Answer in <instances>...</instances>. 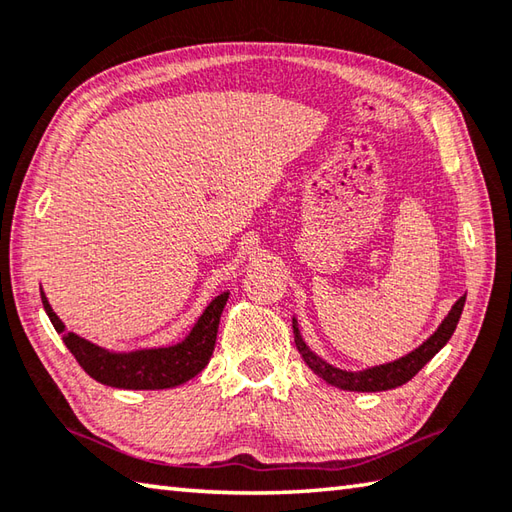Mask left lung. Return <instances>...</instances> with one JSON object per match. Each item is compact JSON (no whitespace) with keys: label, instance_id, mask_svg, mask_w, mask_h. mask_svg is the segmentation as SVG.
Returning <instances> with one entry per match:
<instances>
[{"label":"left lung","instance_id":"left-lung-1","mask_svg":"<svg viewBox=\"0 0 512 512\" xmlns=\"http://www.w3.org/2000/svg\"><path fill=\"white\" fill-rule=\"evenodd\" d=\"M466 304V295L459 297L457 302L450 308V313L444 317V322L430 335L426 342L415 348L413 353L395 359V362L370 366L364 370H342L333 364L324 362L322 357L310 350V346L304 342L302 333H299V324L293 317V333H295V346L299 355L304 357L306 366L313 370L317 377H322L326 384L337 386L342 390H355V393H379V390H390L406 384L408 379H413L419 370H422L430 359H433L439 350H442L448 339L453 337L459 317H462V310Z\"/></svg>","mask_w":512,"mask_h":512}]
</instances>
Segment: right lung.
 <instances>
[{"instance_id": "obj_1", "label": "right lung", "mask_w": 512, "mask_h": 512, "mask_svg": "<svg viewBox=\"0 0 512 512\" xmlns=\"http://www.w3.org/2000/svg\"><path fill=\"white\" fill-rule=\"evenodd\" d=\"M39 293H42V304L50 324L62 335L66 348L73 353L79 366L95 382L124 390L175 388L202 373L210 357H213L219 317H222V310L230 295L228 290L219 293L204 308V313L197 317V322L188 330L182 342L155 348L108 350L66 330V324L57 317L53 306L48 304V297L42 288H39Z\"/></svg>"}]
</instances>
